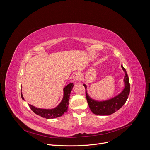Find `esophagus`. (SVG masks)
I'll return each mask as SVG.
<instances>
[{
    "label": "esophagus",
    "instance_id": "esophagus-1",
    "mask_svg": "<svg viewBox=\"0 0 150 150\" xmlns=\"http://www.w3.org/2000/svg\"><path fill=\"white\" fill-rule=\"evenodd\" d=\"M80 79V75L78 74H75L73 76V81L74 82H77Z\"/></svg>",
    "mask_w": 150,
    "mask_h": 150
}]
</instances>
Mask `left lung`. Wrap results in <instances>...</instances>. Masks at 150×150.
Returning <instances> with one entry per match:
<instances>
[{
	"label": "left lung",
	"instance_id": "obj_1",
	"mask_svg": "<svg viewBox=\"0 0 150 150\" xmlns=\"http://www.w3.org/2000/svg\"><path fill=\"white\" fill-rule=\"evenodd\" d=\"M121 67L125 72L123 79L124 88L119 94L110 99L98 101L92 98L87 93V85L85 83L83 84L86 90V98L88 105L90 110L94 114L100 116L112 115L120 109L126 103L130 92V84L129 78H128L125 69L122 65H121Z\"/></svg>",
	"mask_w": 150,
	"mask_h": 150
}]
</instances>
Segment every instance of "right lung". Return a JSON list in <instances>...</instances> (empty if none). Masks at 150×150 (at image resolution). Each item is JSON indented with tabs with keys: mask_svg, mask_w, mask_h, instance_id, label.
<instances>
[{
	"mask_svg": "<svg viewBox=\"0 0 150 150\" xmlns=\"http://www.w3.org/2000/svg\"><path fill=\"white\" fill-rule=\"evenodd\" d=\"M74 87L73 83L68 84L67 86L63 88V96L60 103L53 109H40L28 104L30 109L36 115L48 119H54L62 116L64 113H67L69 105V100L71 91ZM21 98L23 100L24 98L21 93Z\"/></svg>",
	"mask_w": 150,
	"mask_h": 150,
	"instance_id": "right-lung-1",
	"label": "right lung"
}]
</instances>
